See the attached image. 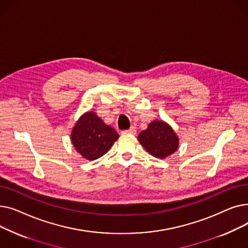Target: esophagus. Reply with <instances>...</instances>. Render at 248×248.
<instances>
[{
  "label": "esophagus",
  "mask_w": 248,
  "mask_h": 248,
  "mask_svg": "<svg viewBox=\"0 0 248 248\" xmlns=\"http://www.w3.org/2000/svg\"><path fill=\"white\" fill-rule=\"evenodd\" d=\"M136 133H137V129L134 126H132L129 129H126V131L122 132L123 135H136Z\"/></svg>",
  "instance_id": "obj_1"
}]
</instances>
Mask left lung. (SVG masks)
Instances as JSON below:
<instances>
[{
	"mask_svg": "<svg viewBox=\"0 0 248 248\" xmlns=\"http://www.w3.org/2000/svg\"><path fill=\"white\" fill-rule=\"evenodd\" d=\"M138 140L153 157L165 159L179 148V138L173 127L164 121H153L147 129L138 136Z\"/></svg>",
	"mask_w": 248,
	"mask_h": 248,
	"instance_id": "left-lung-1",
	"label": "left lung"
}]
</instances>
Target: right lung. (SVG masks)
<instances>
[{"mask_svg": "<svg viewBox=\"0 0 248 248\" xmlns=\"http://www.w3.org/2000/svg\"><path fill=\"white\" fill-rule=\"evenodd\" d=\"M119 134L93 111L84 112L75 123L71 131V142L81 157L94 161L107 154L119 139Z\"/></svg>", "mask_w": 248, "mask_h": 248, "instance_id": "right-lung-1", "label": "right lung"}]
</instances>
